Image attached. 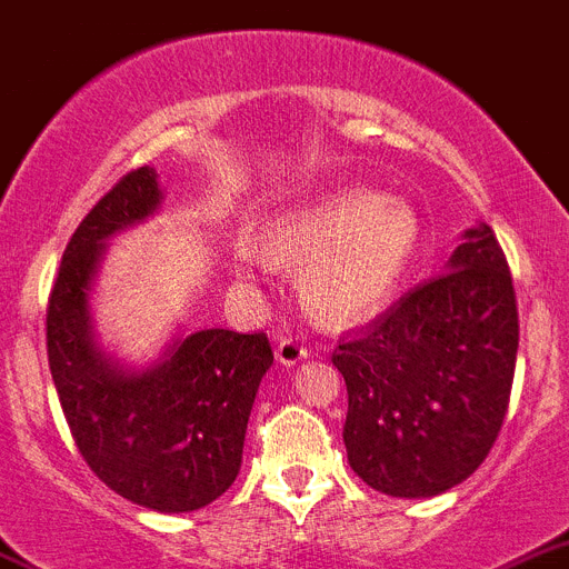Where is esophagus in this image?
<instances>
[{
  "instance_id": "obj_1",
  "label": "esophagus",
  "mask_w": 569,
  "mask_h": 569,
  "mask_svg": "<svg viewBox=\"0 0 569 569\" xmlns=\"http://www.w3.org/2000/svg\"><path fill=\"white\" fill-rule=\"evenodd\" d=\"M274 357H278L280 365H286V368H291V365L302 362V359L309 357V350H306V345H302L300 339L286 337V339H280L278 348H274Z\"/></svg>"
}]
</instances>
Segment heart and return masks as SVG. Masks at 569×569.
<instances>
[{"mask_svg": "<svg viewBox=\"0 0 569 569\" xmlns=\"http://www.w3.org/2000/svg\"><path fill=\"white\" fill-rule=\"evenodd\" d=\"M418 243L416 212L370 190H342L286 216L272 232L274 252L309 260L302 291L311 309L333 326L373 317L390 300ZM243 274L272 267V252L254 238L236 247Z\"/></svg>", "mask_w": 569, "mask_h": 569, "instance_id": "1", "label": "heart"}]
</instances>
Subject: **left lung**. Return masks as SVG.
Masks as SVG:
<instances>
[{"label": "left lung", "instance_id": "8db88e82", "mask_svg": "<svg viewBox=\"0 0 569 569\" xmlns=\"http://www.w3.org/2000/svg\"><path fill=\"white\" fill-rule=\"evenodd\" d=\"M519 315L488 224L463 232L443 274L407 291L331 362L348 387L350 469L390 497H435L477 471L511 398Z\"/></svg>", "mask_w": 569, "mask_h": 569}]
</instances>
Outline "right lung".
<instances>
[{"label": "right lung", "mask_w": 569, "mask_h": 569, "mask_svg": "<svg viewBox=\"0 0 569 569\" xmlns=\"http://www.w3.org/2000/svg\"><path fill=\"white\" fill-rule=\"evenodd\" d=\"M153 168L126 173L78 224L47 306V357L61 410L89 469L159 513L210 506L241 469L247 421L272 368L267 333L207 328L177 337L146 370L123 368L94 339V274L106 241L159 210Z\"/></svg>", "instance_id": "1"}]
</instances>
